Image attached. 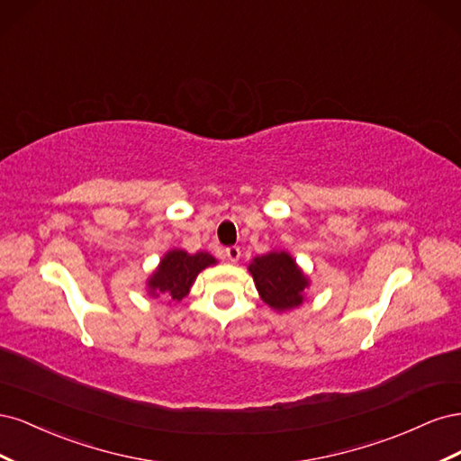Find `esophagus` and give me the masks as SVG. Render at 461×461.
Segmentation results:
<instances>
[{
  "mask_svg": "<svg viewBox=\"0 0 461 461\" xmlns=\"http://www.w3.org/2000/svg\"><path fill=\"white\" fill-rule=\"evenodd\" d=\"M225 258L230 261V263H236L240 259V248L239 246H229L225 248Z\"/></svg>",
  "mask_w": 461,
  "mask_h": 461,
  "instance_id": "1",
  "label": "esophagus"
}]
</instances>
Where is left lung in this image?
Returning a JSON list of instances; mask_svg holds the SVG:
<instances>
[{
	"label": "left lung",
	"instance_id": "obj_1",
	"mask_svg": "<svg viewBox=\"0 0 461 461\" xmlns=\"http://www.w3.org/2000/svg\"><path fill=\"white\" fill-rule=\"evenodd\" d=\"M248 271L252 273L261 300L276 312L298 308L303 290L310 286L308 276L286 252H269L254 258Z\"/></svg>",
	"mask_w": 461,
	"mask_h": 461
}]
</instances>
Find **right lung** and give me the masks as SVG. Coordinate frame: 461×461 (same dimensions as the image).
Instances as JSON below:
<instances>
[{
    "label": "right lung",
    "mask_w": 461,
    "mask_h": 461,
    "mask_svg": "<svg viewBox=\"0 0 461 461\" xmlns=\"http://www.w3.org/2000/svg\"><path fill=\"white\" fill-rule=\"evenodd\" d=\"M215 263L217 259L207 252L188 254L185 249H171L148 278V292L151 296H165L171 302H180L190 292L198 273Z\"/></svg>",
    "instance_id": "1"
}]
</instances>
